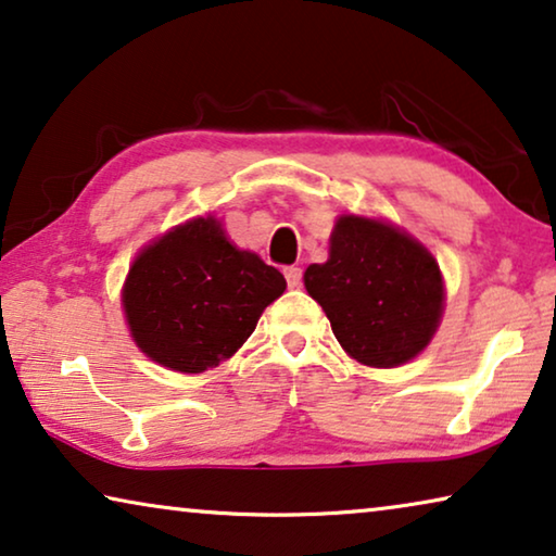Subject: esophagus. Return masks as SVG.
Returning <instances> with one entry per match:
<instances>
[{
    "mask_svg": "<svg viewBox=\"0 0 556 556\" xmlns=\"http://www.w3.org/2000/svg\"><path fill=\"white\" fill-rule=\"evenodd\" d=\"M285 277H287V285L292 287V289L302 285V269L300 267H287L285 269Z\"/></svg>",
    "mask_w": 556,
    "mask_h": 556,
    "instance_id": "esophagus-1",
    "label": "esophagus"
}]
</instances>
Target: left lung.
Segmentation results:
<instances>
[{"label":"left lung","mask_w":556,"mask_h":556,"mask_svg":"<svg viewBox=\"0 0 556 556\" xmlns=\"http://www.w3.org/2000/svg\"><path fill=\"white\" fill-rule=\"evenodd\" d=\"M304 287L325 309L342 350L367 367H400L432 342L444 281L427 247L382 219L342 214L329 260L309 264Z\"/></svg>","instance_id":"8db88e82"}]
</instances>
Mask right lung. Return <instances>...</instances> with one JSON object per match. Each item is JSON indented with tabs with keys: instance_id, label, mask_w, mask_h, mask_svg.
Instances as JSON below:
<instances>
[{
	"instance_id": "obj_1",
	"label": "right lung",
	"mask_w": 556,
	"mask_h": 556,
	"mask_svg": "<svg viewBox=\"0 0 556 556\" xmlns=\"http://www.w3.org/2000/svg\"><path fill=\"white\" fill-rule=\"evenodd\" d=\"M285 289L281 271L237 250L222 222L197 217L137 254L122 304L149 359L199 375L229 359Z\"/></svg>"
}]
</instances>
